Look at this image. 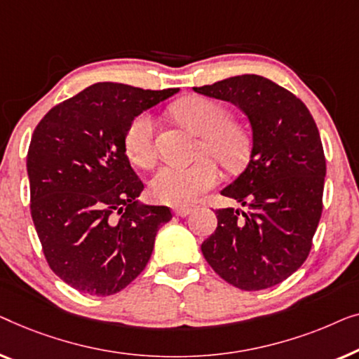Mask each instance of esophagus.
Here are the masks:
<instances>
[{
    "mask_svg": "<svg viewBox=\"0 0 359 359\" xmlns=\"http://www.w3.org/2000/svg\"><path fill=\"white\" fill-rule=\"evenodd\" d=\"M191 211V208H189V206H179V208H174V215L179 216V218H184V216H187Z\"/></svg>",
    "mask_w": 359,
    "mask_h": 359,
    "instance_id": "1",
    "label": "esophagus"
}]
</instances>
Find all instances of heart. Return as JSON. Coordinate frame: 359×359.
<instances>
[{
    "mask_svg": "<svg viewBox=\"0 0 359 359\" xmlns=\"http://www.w3.org/2000/svg\"><path fill=\"white\" fill-rule=\"evenodd\" d=\"M174 117L201 135L200 154H210L226 169H237L245 163L250 140L247 131L229 122V112L213 99L187 97L172 107ZM125 151L138 165L153 164L154 120L149 114H140L125 131ZM219 180V170L210 158H201L190 165H163L151 179V195L161 203L182 206L200 198Z\"/></svg>",
    "mask_w": 359,
    "mask_h": 359,
    "instance_id": "obj_1",
    "label": "heart"
}]
</instances>
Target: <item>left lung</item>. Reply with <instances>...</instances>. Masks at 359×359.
<instances>
[{
  "label": "left lung",
  "instance_id": "8db88e82",
  "mask_svg": "<svg viewBox=\"0 0 359 359\" xmlns=\"http://www.w3.org/2000/svg\"><path fill=\"white\" fill-rule=\"evenodd\" d=\"M194 90L237 105L252 128L249 164L221 190L245 211L216 210L218 228L201 252L229 285L266 290L294 273L311 252L325 180L319 130L301 99L259 74Z\"/></svg>",
  "mask_w": 359,
  "mask_h": 359
}]
</instances>
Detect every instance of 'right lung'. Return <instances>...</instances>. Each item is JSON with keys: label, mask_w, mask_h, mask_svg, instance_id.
Listing matches in <instances>:
<instances>
[{"label": "right lung", "mask_w": 359, "mask_h": 359, "mask_svg": "<svg viewBox=\"0 0 359 359\" xmlns=\"http://www.w3.org/2000/svg\"><path fill=\"white\" fill-rule=\"evenodd\" d=\"M179 93L95 83L55 105L27 153L30 215L53 273L84 294L128 286L154 249L168 206L138 201L144 185L125 151L136 115Z\"/></svg>", "instance_id": "obj_1"}]
</instances>
